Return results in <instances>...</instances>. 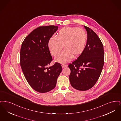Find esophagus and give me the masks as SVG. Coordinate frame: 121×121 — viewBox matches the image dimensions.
<instances>
[{
  "mask_svg": "<svg viewBox=\"0 0 121 121\" xmlns=\"http://www.w3.org/2000/svg\"><path fill=\"white\" fill-rule=\"evenodd\" d=\"M68 66V65L67 64H62V68H65V67H67Z\"/></svg>",
  "mask_w": 121,
  "mask_h": 121,
  "instance_id": "obj_1",
  "label": "esophagus"
}]
</instances>
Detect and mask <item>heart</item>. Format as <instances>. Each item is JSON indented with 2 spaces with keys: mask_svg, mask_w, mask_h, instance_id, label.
Listing matches in <instances>:
<instances>
[{
  "mask_svg": "<svg viewBox=\"0 0 121 121\" xmlns=\"http://www.w3.org/2000/svg\"><path fill=\"white\" fill-rule=\"evenodd\" d=\"M87 35L83 29L65 27L60 29L57 37H52L48 46L52 55L57 56L63 47L65 48L56 60L61 63L69 61L73 57L79 56L85 48Z\"/></svg>",
  "mask_w": 121,
  "mask_h": 121,
  "instance_id": "heart-1",
  "label": "heart"
}]
</instances>
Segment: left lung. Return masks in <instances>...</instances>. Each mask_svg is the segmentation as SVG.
<instances>
[{
    "instance_id": "1",
    "label": "left lung",
    "mask_w": 121,
    "mask_h": 121,
    "mask_svg": "<svg viewBox=\"0 0 121 121\" xmlns=\"http://www.w3.org/2000/svg\"><path fill=\"white\" fill-rule=\"evenodd\" d=\"M84 27L87 37L85 48L69 65L70 84L80 91L88 90L95 85L102 73L104 61V46L100 39L91 29Z\"/></svg>"
}]
</instances>
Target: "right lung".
<instances>
[{"label":"right lung","mask_w":121,"mask_h":121,"mask_svg":"<svg viewBox=\"0 0 121 121\" xmlns=\"http://www.w3.org/2000/svg\"><path fill=\"white\" fill-rule=\"evenodd\" d=\"M58 26H42L33 30L23 41L20 52V63L30 86L40 93L50 91L56 86L62 71L60 63L48 67L52 61L48 43Z\"/></svg>","instance_id":"right-lung-1"}]
</instances>
